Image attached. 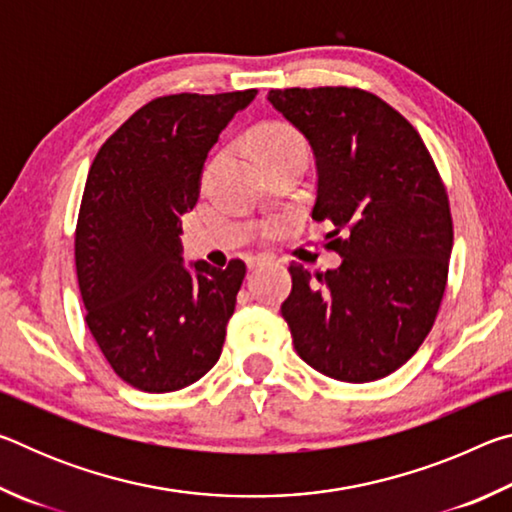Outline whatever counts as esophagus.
<instances>
[{
	"instance_id": "34e87169",
	"label": "esophagus",
	"mask_w": 512,
	"mask_h": 512,
	"mask_svg": "<svg viewBox=\"0 0 512 512\" xmlns=\"http://www.w3.org/2000/svg\"><path fill=\"white\" fill-rule=\"evenodd\" d=\"M268 262H271V259H268V257H264V255L250 257V259H248V271H255V268H259V266H264V264H268Z\"/></svg>"
}]
</instances>
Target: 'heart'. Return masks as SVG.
I'll list each match as a JSON object with an SVG mask.
<instances>
[{
  "instance_id": "1",
  "label": "heart",
  "mask_w": 512,
  "mask_h": 512,
  "mask_svg": "<svg viewBox=\"0 0 512 512\" xmlns=\"http://www.w3.org/2000/svg\"><path fill=\"white\" fill-rule=\"evenodd\" d=\"M257 151H275V149H305V144H302V137L293 131V128L287 126H273V128H266L257 135Z\"/></svg>"
}]
</instances>
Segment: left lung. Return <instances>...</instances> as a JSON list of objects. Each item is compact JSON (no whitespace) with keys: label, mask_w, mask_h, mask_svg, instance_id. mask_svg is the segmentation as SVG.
<instances>
[{"label":"left lung","mask_w":512,"mask_h":512,"mask_svg":"<svg viewBox=\"0 0 512 512\" xmlns=\"http://www.w3.org/2000/svg\"><path fill=\"white\" fill-rule=\"evenodd\" d=\"M266 99L311 146V216L334 223L327 246L343 259L316 275L289 266L282 316L293 348L339 381L391 375L427 339L447 284L454 230L436 164L409 121L370 92L291 88Z\"/></svg>","instance_id":"left-lung-1"}]
</instances>
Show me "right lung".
<instances>
[{
  "instance_id": "right-lung-1",
  "label": "right lung",
  "mask_w": 512,
  "mask_h": 512,
  "mask_svg": "<svg viewBox=\"0 0 512 512\" xmlns=\"http://www.w3.org/2000/svg\"><path fill=\"white\" fill-rule=\"evenodd\" d=\"M257 90L146 103L94 158L76 225L88 327L112 370L144 393L180 391L221 357L246 264L183 259V221L203 164Z\"/></svg>"
}]
</instances>
